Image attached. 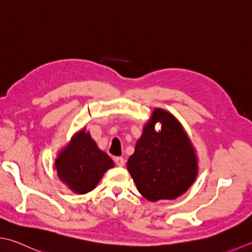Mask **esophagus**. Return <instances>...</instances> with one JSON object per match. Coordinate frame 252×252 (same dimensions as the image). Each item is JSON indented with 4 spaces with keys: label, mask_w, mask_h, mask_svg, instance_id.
Listing matches in <instances>:
<instances>
[{
    "label": "esophagus",
    "mask_w": 252,
    "mask_h": 252,
    "mask_svg": "<svg viewBox=\"0 0 252 252\" xmlns=\"http://www.w3.org/2000/svg\"><path fill=\"white\" fill-rule=\"evenodd\" d=\"M115 161H116L117 166H119V167H123V166H125V162H126V160L123 159L122 157H116Z\"/></svg>",
    "instance_id": "obj_1"
}]
</instances>
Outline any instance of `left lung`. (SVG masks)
<instances>
[{
	"instance_id": "obj_1",
	"label": "left lung",
	"mask_w": 252,
	"mask_h": 252,
	"mask_svg": "<svg viewBox=\"0 0 252 252\" xmlns=\"http://www.w3.org/2000/svg\"><path fill=\"white\" fill-rule=\"evenodd\" d=\"M156 122L162 123L159 131L155 130ZM126 167L140 193L152 202L178 198L198 175V159L184 127L159 108L143 127Z\"/></svg>"
}]
</instances>
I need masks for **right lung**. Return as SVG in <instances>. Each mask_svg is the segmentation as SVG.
I'll use <instances>...</instances> for the list:
<instances>
[{
  "mask_svg": "<svg viewBox=\"0 0 252 252\" xmlns=\"http://www.w3.org/2000/svg\"><path fill=\"white\" fill-rule=\"evenodd\" d=\"M59 178L73 192L85 194L95 189L102 175L115 166L105 152L98 149L90 132H77L54 162Z\"/></svg>",
  "mask_w": 252,
  "mask_h": 252,
  "instance_id": "add662e5",
  "label": "right lung"
}]
</instances>
